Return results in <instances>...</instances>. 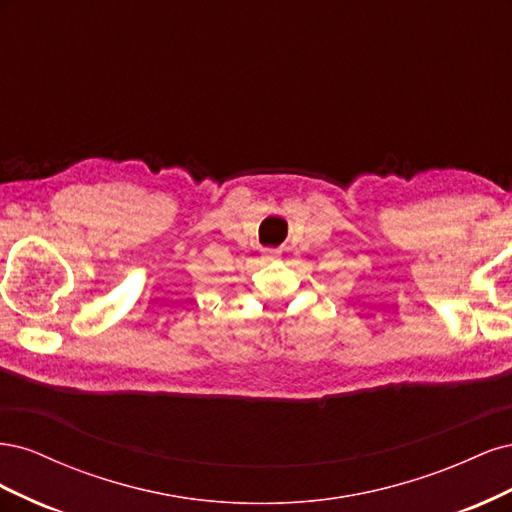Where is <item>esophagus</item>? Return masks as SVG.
<instances>
[{
	"instance_id": "esophagus-1",
	"label": "esophagus",
	"mask_w": 512,
	"mask_h": 512,
	"mask_svg": "<svg viewBox=\"0 0 512 512\" xmlns=\"http://www.w3.org/2000/svg\"><path fill=\"white\" fill-rule=\"evenodd\" d=\"M267 258H277V252H267Z\"/></svg>"
}]
</instances>
